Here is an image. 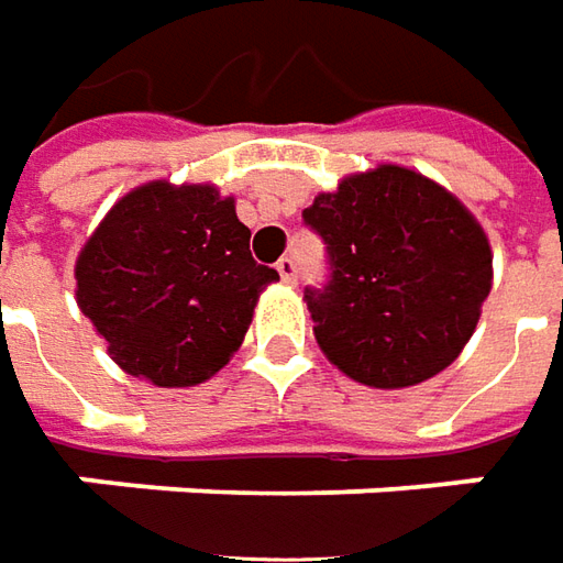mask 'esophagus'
Segmentation results:
<instances>
[{"label":"esophagus","instance_id":"esophagus-1","mask_svg":"<svg viewBox=\"0 0 563 563\" xmlns=\"http://www.w3.org/2000/svg\"><path fill=\"white\" fill-rule=\"evenodd\" d=\"M275 269H278V275H282V282H288V285L297 282V263H294L290 256H282V260L275 263Z\"/></svg>","mask_w":563,"mask_h":563}]
</instances>
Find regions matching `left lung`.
<instances>
[{
    "label": "left lung",
    "instance_id": "left-lung-1",
    "mask_svg": "<svg viewBox=\"0 0 563 563\" xmlns=\"http://www.w3.org/2000/svg\"><path fill=\"white\" fill-rule=\"evenodd\" d=\"M303 220L328 244L331 282L307 290V307L331 365L399 390L459 360L493 288V251L452 191L378 164L316 195Z\"/></svg>",
    "mask_w": 563,
    "mask_h": 563
}]
</instances>
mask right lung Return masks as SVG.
<instances>
[{"label": "right lung", "mask_w": 563, "mask_h": 563, "mask_svg": "<svg viewBox=\"0 0 563 563\" xmlns=\"http://www.w3.org/2000/svg\"><path fill=\"white\" fill-rule=\"evenodd\" d=\"M74 278L77 307L126 375L195 387L235 356L278 273L251 256L232 195L154 179L104 213Z\"/></svg>", "instance_id": "obj_1"}]
</instances>
